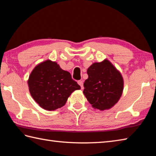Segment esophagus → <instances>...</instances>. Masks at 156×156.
<instances>
[{
  "label": "esophagus",
  "instance_id": "esophagus-1",
  "mask_svg": "<svg viewBox=\"0 0 156 156\" xmlns=\"http://www.w3.org/2000/svg\"><path fill=\"white\" fill-rule=\"evenodd\" d=\"M78 84L80 86L82 89L83 88V81H82V80H78Z\"/></svg>",
  "mask_w": 156,
  "mask_h": 156
}]
</instances>
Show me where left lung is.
<instances>
[{"label":"left lung","mask_w":156,"mask_h":156,"mask_svg":"<svg viewBox=\"0 0 156 156\" xmlns=\"http://www.w3.org/2000/svg\"><path fill=\"white\" fill-rule=\"evenodd\" d=\"M88 79L84 83L83 94L92 107L108 110L117 103L123 91L122 76L112 63L105 59L94 62L87 69Z\"/></svg>","instance_id":"left-lung-1"}]
</instances>
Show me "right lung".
Listing matches in <instances>:
<instances>
[{
	"instance_id": "right-lung-1",
	"label": "right lung",
	"mask_w": 156,
	"mask_h": 156,
	"mask_svg": "<svg viewBox=\"0 0 156 156\" xmlns=\"http://www.w3.org/2000/svg\"><path fill=\"white\" fill-rule=\"evenodd\" d=\"M27 84L32 98L39 107L47 111L62 107L72 92L81 88L69 72L50 59L35 66L29 75Z\"/></svg>"
}]
</instances>
